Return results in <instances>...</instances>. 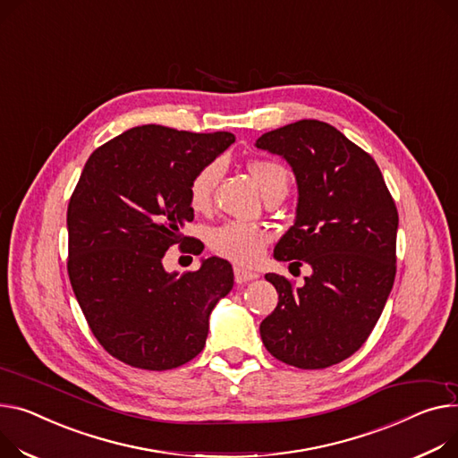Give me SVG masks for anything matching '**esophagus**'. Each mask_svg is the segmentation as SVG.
Listing matches in <instances>:
<instances>
[{"instance_id":"1","label":"esophagus","mask_w":458,"mask_h":458,"mask_svg":"<svg viewBox=\"0 0 458 458\" xmlns=\"http://www.w3.org/2000/svg\"><path fill=\"white\" fill-rule=\"evenodd\" d=\"M233 276H235V282H237V284H247V282H250V280H256V278L259 276V274L235 267V268H233Z\"/></svg>"}]
</instances>
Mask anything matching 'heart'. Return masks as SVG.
I'll list each match as a JSON object with an SVG mask.
<instances>
[{"label":"heart","instance_id":"obj_1","mask_svg":"<svg viewBox=\"0 0 458 458\" xmlns=\"http://www.w3.org/2000/svg\"><path fill=\"white\" fill-rule=\"evenodd\" d=\"M249 171L254 176L256 184L259 186L265 199L274 193L285 195L289 188V171L278 160H270V158L254 160L249 164ZM219 176H221L219 162H209L193 174L188 188V197H190V204L195 209L204 211L211 206L213 191H216ZM268 242H270V232L265 226L239 223V221H230L221 225L219 228L211 232V237H209V247L213 252L245 267L256 265L263 258Z\"/></svg>","mask_w":458,"mask_h":458}]
</instances>
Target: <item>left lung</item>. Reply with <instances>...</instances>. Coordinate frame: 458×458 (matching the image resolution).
<instances>
[{
	"label": "left lung",
	"instance_id": "obj_1",
	"mask_svg": "<svg viewBox=\"0 0 458 458\" xmlns=\"http://www.w3.org/2000/svg\"><path fill=\"white\" fill-rule=\"evenodd\" d=\"M256 145L284 157L298 182L296 221L274 258L311 267L301 287L265 274L278 306L261 322V339L291 367L327 369L367 343L383 313L395 278L398 209L376 160L324 121H296Z\"/></svg>",
	"mask_w": 458,
	"mask_h": 458
}]
</instances>
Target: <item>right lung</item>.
<instances>
[{
    "mask_svg": "<svg viewBox=\"0 0 458 458\" xmlns=\"http://www.w3.org/2000/svg\"><path fill=\"white\" fill-rule=\"evenodd\" d=\"M235 141L230 132L197 134L141 125L91 152L68 204V274L99 344L141 370H171L197 357L216 303L233 287L226 259L199 270L165 272L169 247L200 254L182 233L193 221V174Z\"/></svg>",
    "mask_w": 458,
    "mask_h": 458,
    "instance_id": "add662e5",
    "label": "right lung"
}]
</instances>
